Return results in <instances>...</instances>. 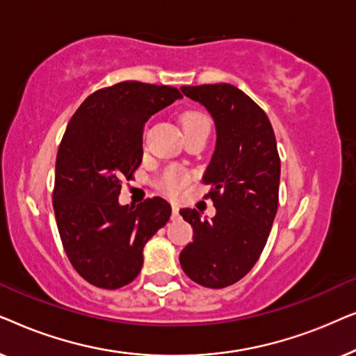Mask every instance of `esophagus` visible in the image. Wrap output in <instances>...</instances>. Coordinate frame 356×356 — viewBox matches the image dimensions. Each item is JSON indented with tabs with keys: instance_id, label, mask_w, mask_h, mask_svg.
<instances>
[{
	"instance_id": "34e87169",
	"label": "esophagus",
	"mask_w": 356,
	"mask_h": 356,
	"mask_svg": "<svg viewBox=\"0 0 356 356\" xmlns=\"http://www.w3.org/2000/svg\"><path fill=\"white\" fill-rule=\"evenodd\" d=\"M172 211H173V216H178V211H179L178 204H172Z\"/></svg>"
}]
</instances>
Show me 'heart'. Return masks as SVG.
<instances>
[{
    "instance_id": "obj_1",
    "label": "heart",
    "mask_w": 356,
    "mask_h": 356,
    "mask_svg": "<svg viewBox=\"0 0 356 356\" xmlns=\"http://www.w3.org/2000/svg\"><path fill=\"white\" fill-rule=\"evenodd\" d=\"M181 126L184 133H189V131L194 129H209V120L201 113H186L181 118ZM189 181V177L184 172H179V170H168L165 175L160 178V186L165 193L172 194V196H178L179 193L183 191L184 186H186Z\"/></svg>"
}]
</instances>
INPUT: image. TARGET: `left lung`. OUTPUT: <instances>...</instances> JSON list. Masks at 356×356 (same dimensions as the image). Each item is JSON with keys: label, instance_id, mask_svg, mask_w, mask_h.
<instances>
[{"label": "left lung", "instance_id": "8db88e82", "mask_svg": "<svg viewBox=\"0 0 356 356\" xmlns=\"http://www.w3.org/2000/svg\"><path fill=\"white\" fill-rule=\"evenodd\" d=\"M181 92L206 106L216 123V150L202 181L217 212L202 220L196 209L179 211L194 232L179 264L196 284L225 289L252 269L274 223L280 183L275 134L266 111L235 86H184Z\"/></svg>", "mask_w": 356, "mask_h": 356}]
</instances>
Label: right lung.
<instances>
[{
    "label": "right lung",
    "mask_w": 356,
    "mask_h": 356,
    "mask_svg": "<svg viewBox=\"0 0 356 356\" xmlns=\"http://www.w3.org/2000/svg\"><path fill=\"white\" fill-rule=\"evenodd\" d=\"M177 87L124 81L94 92L72 115L56 155L53 211L67 259L89 284L128 285L143 267V250L170 220L163 197L121 206L124 179L143 162L150 116L181 99Z\"/></svg>",
    "instance_id": "1"
}]
</instances>
